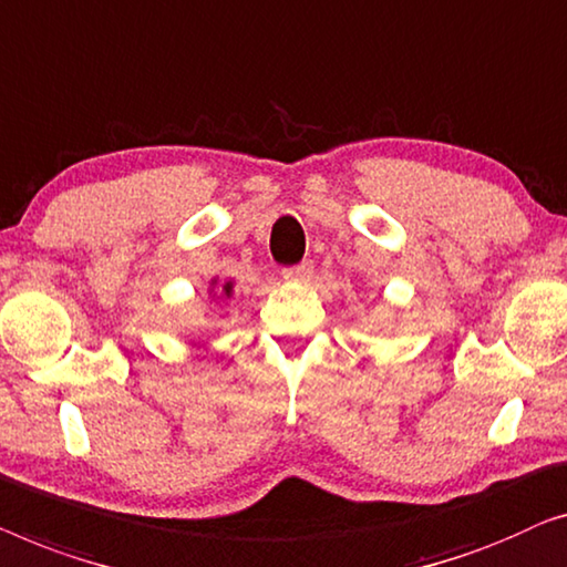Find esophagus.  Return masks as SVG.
Returning <instances> with one entry per match:
<instances>
[{"mask_svg": "<svg viewBox=\"0 0 567 567\" xmlns=\"http://www.w3.org/2000/svg\"><path fill=\"white\" fill-rule=\"evenodd\" d=\"M310 275H313V261H300V265H292V267L282 269L285 280H295V282L308 280Z\"/></svg>", "mask_w": 567, "mask_h": 567, "instance_id": "esophagus-1", "label": "esophagus"}]
</instances>
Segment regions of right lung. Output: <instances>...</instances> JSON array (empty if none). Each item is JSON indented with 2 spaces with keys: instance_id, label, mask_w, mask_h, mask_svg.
I'll use <instances>...</instances> for the list:
<instances>
[{
  "instance_id": "obj_1",
  "label": "right lung",
  "mask_w": 567,
  "mask_h": 567,
  "mask_svg": "<svg viewBox=\"0 0 567 567\" xmlns=\"http://www.w3.org/2000/svg\"><path fill=\"white\" fill-rule=\"evenodd\" d=\"M223 290H226V295H230V282H228V285H223Z\"/></svg>"
}]
</instances>
